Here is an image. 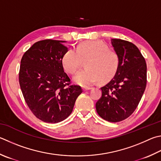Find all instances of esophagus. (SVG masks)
I'll return each mask as SVG.
<instances>
[{
    "mask_svg": "<svg viewBox=\"0 0 161 161\" xmlns=\"http://www.w3.org/2000/svg\"><path fill=\"white\" fill-rule=\"evenodd\" d=\"M92 89V87H84V88H82L83 91H84V92H85V91H89Z\"/></svg>",
    "mask_w": 161,
    "mask_h": 161,
    "instance_id": "1",
    "label": "esophagus"
}]
</instances>
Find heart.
I'll return each mask as SVG.
<instances>
[{"label": "heart", "mask_w": 161, "mask_h": 161, "mask_svg": "<svg viewBox=\"0 0 161 161\" xmlns=\"http://www.w3.org/2000/svg\"><path fill=\"white\" fill-rule=\"evenodd\" d=\"M84 61L86 69L76 74L73 80L83 86H90L100 80L106 82L115 75L119 64L117 53L100 41H89L80 43L75 49H69L62 58L65 70L74 74Z\"/></svg>", "instance_id": "b5f03b06"}]
</instances>
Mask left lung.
<instances>
[{
    "label": "left lung",
    "mask_w": 161,
    "mask_h": 161,
    "mask_svg": "<svg viewBox=\"0 0 161 161\" xmlns=\"http://www.w3.org/2000/svg\"><path fill=\"white\" fill-rule=\"evenodd\" d=\"M119 64L115 75L101 87L102 96L96 103L99 116L111 122L130 116L139 103L147 86V63L139 48L132 43L111 39Z\"/></svg>",
    "instance_id": "8db88e82"
}]
</instances>
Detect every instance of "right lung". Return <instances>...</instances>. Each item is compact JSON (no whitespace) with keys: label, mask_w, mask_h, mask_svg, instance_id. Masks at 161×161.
<instances>
[{"label":"right lung","mask_w":161,"mask_h":161,"mask_svg":"<svg viewBox=\"0 0 161 161\" xmlns=\"http://www.w3.org/2000/svg\"><path fill=\"white\" fill-rule=\"evenodd\" d=\"M65 41L43 40L34 43L23 55L19 81L22 94L34 115L48 123H58L72 112L80 86L69 85L62 58L68 49Z\"/></svg>","instance_id":"add662e5"}]
</instances>
